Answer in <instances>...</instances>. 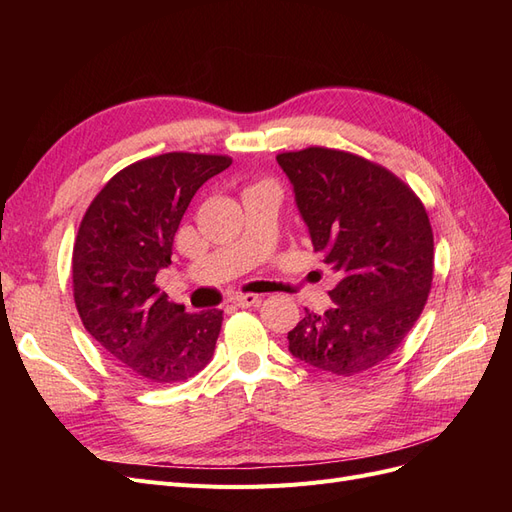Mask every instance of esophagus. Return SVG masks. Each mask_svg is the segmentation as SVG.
<instances>
[{"instance_id": "esophagus-1", "label": "esophagus", "mask_w": 512, "mask_h": 512, "mask_svg": "<svg viewBox=\"0 0 512 512\" xmlns=\"http://www.w3.org/2000/svg\"><path fill=\"white\" fill-rule=\"evenodd\" d=\"M260 294H254V292H239L232 297V303H235L237 307H252L256 303H260Z\"/></svg>"}]
</instances>
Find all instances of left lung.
I'll list each match as a JSON object with an SVG mask.
<instances>
[{"instance_id": "8db88e82", "label": "left lung", "mask_w": 512, "mask_h": 512, "mask_svg": "<svg viewBox=\"0 0 512 512\" xmlns=\"http://www.w3.org/2000/svg\"><path fill=\"white\" fill-rule=\"evenodd\" d=\"M314 250L339 282L324 314L305 309L288 333L299 361L356 376L401 346L433 282V230L421 198L389 168L356 153L307 147L277 153Z\"/></svg>"}]
</instances>
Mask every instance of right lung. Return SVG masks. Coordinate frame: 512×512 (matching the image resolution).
Returning <instances> with one entry per match:
<instances>
[{
  "mask_svg": "<svg viewBox=\"0 0 512 512\" xmlns=\"http://www.w3.org/2000/svg\"><path fill=\"white\" fill-rule=\"evenodd\" d=\"M232 158L170 151L108 179L87 207L72 250V292L83 327L130 376L173 384L213 359L220 309L185 312L156 286L196 190Z\"/></svg>",
  "mask_w": 512,
  "mask_h": 512,
  "instance_id": "add662e5",
  "label": "right lung"
}]
</instances>
